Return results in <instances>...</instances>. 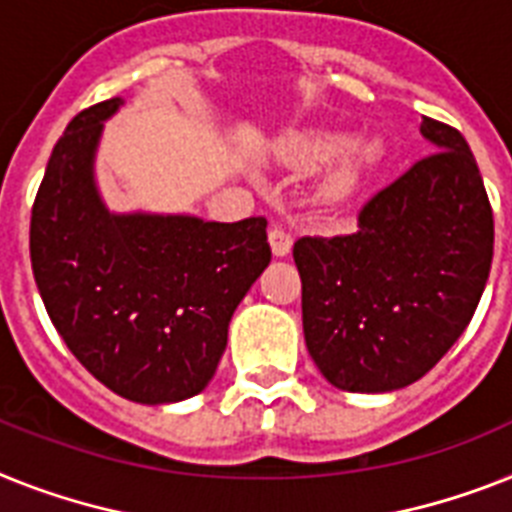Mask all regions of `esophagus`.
Wrapping results in <instances>:
<instances>
[{"instance_id":"obj_1","label":"esophagus","mask_w":512,"mask_h":512,"mask_svg":"<svg viewBox=\"0 0 512 512\" xmlns=\"http://www.w3.org/2000/svg\"><path fill=\"white\" fill-rule=\"evenodd\" d=\"M269 246H272L274 256H287L290 248H293V235L282 230V227H272L269 230Z\"/></svg>"}]
</instances>
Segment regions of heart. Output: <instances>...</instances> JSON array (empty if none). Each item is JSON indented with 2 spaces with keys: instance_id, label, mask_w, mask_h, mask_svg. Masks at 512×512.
Instances as JSON below:
<instances>
[{
  "instance_id": "1",
  "label": "heart",
  "mask_w": 512,
  "mask_h": 512,
  "mask_svg": "<svg viewBox=\"0 0 512 512\" xmlns=\"http://www.w3.org/2000/svg\"><path fill=\"white\" fill-rule=\"evenodd\" d=\"M348 146V138L345 135L335 133H322V135H311L306 141H301L295 146L293 159L303 167H319V164H327L329 159H335L342 149ZM382 154L379 143H361L356 149H350L348 154L342 156V162L337 164V170L329 177L327 190L332 196H348L350 190L361 183L363 172L374 167Z\"/></svg>"
}]
</instances>
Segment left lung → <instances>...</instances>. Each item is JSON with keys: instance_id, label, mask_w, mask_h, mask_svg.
Instances as JSON below:
<instances>
[{"instance_id": "left-lung-1", "label": "left lung", "mask_w": 512, "mask_h": 512, "mask_svg": "<svg viewBox=\"0 0 512 512\" xmlns=\"http://www.w3.org/2000/svg\"><path fill=\"white\" fill-rule=\"evenodd\" d=\"M434 143L358 211L348 235H303L306 348L329 384L390 392L413 384L474 319L494 251L487 188L466 138L424 117Z\"/></svg>"}]
</instances>
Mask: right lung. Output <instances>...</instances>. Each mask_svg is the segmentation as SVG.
<instances>
[{
  "label": "right lung",
  "instance_id": "1",
  "mask_svg": "<svg viewBox=\"0 0 512 512\" xmlns=\"http://www.w3.org/2000/svg\"><path fill=\"white\" fill-rule=\"evenodd\" d=\"M120 99L83 109L54 146L31 209V266L54 329L104 387L162 405L204 390L238 303L272 259L266 219L114 217L91 162Z\"/></svg>",
  "mask_w": 512,
  "mask_h": 512
}]
</instances>
